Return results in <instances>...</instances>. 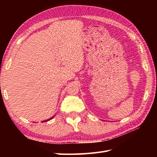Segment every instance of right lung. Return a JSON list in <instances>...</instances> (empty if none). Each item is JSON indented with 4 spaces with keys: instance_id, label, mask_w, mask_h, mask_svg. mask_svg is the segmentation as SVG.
Instances as JSON below:
<instances>
[{
    "instance_id": "add662e5",
    "label": "right lung",
    "mask_w": 157,
    "mask_h": 157,
    "mask_svg": "<svg viewBox=\"0 0 157 157\" xmlns=\"http://www.w3.org/2000/svg\"><path fill=\"white\" fill-rule=\"evenodd\" d=\"M55 117V115L54 116H53V117H52L51 118H50L49 119H46V120H45V121H42V122H46V121H49V120H51V119H52L53 117Z\"/></svg>"
}]
</instances>
